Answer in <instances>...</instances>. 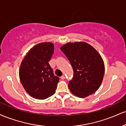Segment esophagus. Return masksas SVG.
Returning a JSON list of instances; mask_svg holds the SVG:
<instances>
[{
	"instance_id": "1",
	"label": "esophagus",
	"mask_w": 126,
	"mask_h": 126,
	"mask_svg": "<svg viewBox=\"0 0 126 126\" xmlns=\"http://www.w3.org/2000/svg\"><path fill=\"white\" fill-rule=\"evenodd\" d=\"M61 79H62V80L64 79H65V76H64V75H63V76H61Z\"/></svg>"
}]
</instances>
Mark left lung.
Listing matches in <instances>:
<instances>
[{"instance_id": "obj_1", "label": "left lung", "mask_w": 126, "mask_h": 126, "mask_svg": "<svg viewBox=\"0 0 126 126\" xmlns=\"http://www.w3.org/2000/svg\"><path fill=\"white\" fill-rule=\"evenodd\" d=\"M60 50L73 70V77L69 83L70 92L80 98L96 92L104 74V62L97 51L86 42L66 43Z\"/></svg>"}]
</instances>
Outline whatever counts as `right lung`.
<instances>
[{"instance_id":"right-lung-1","label":"right lung","mask_w":126,"mask_h":126,"mask_svg":"<svg viewBox=\"0 0 126 126\" xmlns=\"http://www.w3.org/2000/svg\"><path fill=\"white\" fill-rule=\"evenodd\" d=\"M54 45L43 42L30 48L22 60L19 78L25 90L33 97L43 100L54 94L59 78L54 76L48 62Z\"/></svg>"}]
</instances>
